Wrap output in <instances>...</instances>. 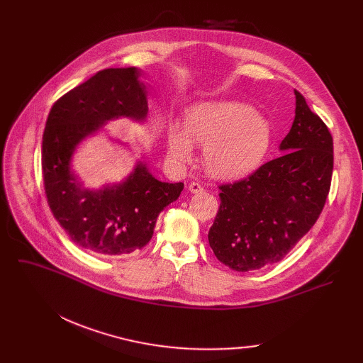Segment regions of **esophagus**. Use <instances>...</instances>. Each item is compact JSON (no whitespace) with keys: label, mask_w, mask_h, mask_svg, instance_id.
I'll return each instance as SVG.
<instances>
[{"label":"esophagus","mask_w":363,"mask_h":363,"mask_svg":"<svg viewBox=\"0 0 363 363\" xmlns=\"http://www.w3.org/2000/svg\"><path fill=\"white\" fill-rule=\"evenodd\" d=\"M188 191L193 193V194H199V193H203V186L199 182H189L188 184Z\"/></svg>","instance_id":"esophagus-1"}]
</instances>
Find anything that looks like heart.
Instances as JSON below:
<instances>
[{"label": "heart", "instance_id": "b5f03b06", "mask_svg": "<svg viewBox=\"0 0 363 363\" xmlns=\"http://www.w3.org/2000/svg\"><path fill=\"white\" fill-rule=\"evenodd\" d=\"M272 141L269 122L245 103L203 101L189 108L184 128L172 123L167 151L178 164L193 160L196 143L204 145V164L219 179H240L263 163Z\"/></svg>", "mask_w": 363, "mask_h": 363}]
</instances>
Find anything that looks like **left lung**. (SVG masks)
Returning <instances> with one entry per match:
<instances>
[{
	"label": "left lung",
	"instance_id": "obj_1",
	"mask_svg": "<svg viewBox=\"0 0 363 363\" xmlns=\"http://www.w3.org/2000/svg\"><path fill=\"white\" fill-rule=\"evenodd\" d=\"M296 116L284 152L249 178L220 185L208 244L237 272L279 262L318 220L331 186L334 152L327 125L294 89Z\"/></svg>",
	"mask_w": 363,
	"mask_h": 363
}]
</instances>
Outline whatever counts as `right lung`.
Instances as JSON below:
<instances>
[{"instance_id":"right-lung-1","label":"right lung","mask_w":363,"mask_h":363,"mask_svg":"<svg viewBox=\"0 0 363 363\" xmlns=\"http://www.w3.org/2000/svg\"><path fill=\"white\" fill-rule=\"evenodd\" d=\"M140 76L137 67L100 70L57 100L47 119L43 177L48 206L70 240L95 255L141 250L160 212L184 189L182 182L156 179L143 160L123 181L99 189L86 188L72 169L76 147L107 122L147 119V86Z\"/></svg>"}]
</instances>
